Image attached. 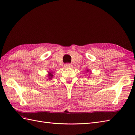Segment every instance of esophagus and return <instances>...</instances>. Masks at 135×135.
<instances>
[{
  "mask_svg": "<svg viewBox=\"0 0 135 135\" xmlns=\"http://www.w3.org/2000/svg\"><path fill=\"white\" fill-rule=\"evenodd\" d=\"M65 65V67H67V68H71L72 66V64L71 63H66Z\"/></svg>",
  "mask_w": 135,
  "mask_h": 135,
  "instance_id": "obj_1",
  "label": "esophagus"
}]
</instances>
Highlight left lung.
I'll return each mask as SVG.
<instances>
[{
    "label": "left lung",
    "instance_id": "obj_1",
    "mask_svg": "<svg viewBox=\"0 0 135 135\" xmlns=\"http://www.w3.org/2000/svg\"><path fill=\"white\" fill-rule=\"evenodd\" d=\"M87 71H88H88H89V70H87Z\"/></svg>",
    "mask_w": 135,
    "mask_h": 135
}]
</instances>
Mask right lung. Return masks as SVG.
Instances as JSON below:
<instances>
[{
	"instance_id": "1",
	"label": "right lung",
	"mask_w": 135,
	"mask_h": 135,
	"mask_svg": "<svg viewBox=\"0 0 135 135\" xmlns=\"http://www.w3.org/2000/svg\"><path fill=\"white\" fill-rule=\"evenodd\" d=\"M48 77H49V79H51L52 78V77H53V75L51 73H50V74H49V75H48Z\"/></svg>"
}]
</instances>
